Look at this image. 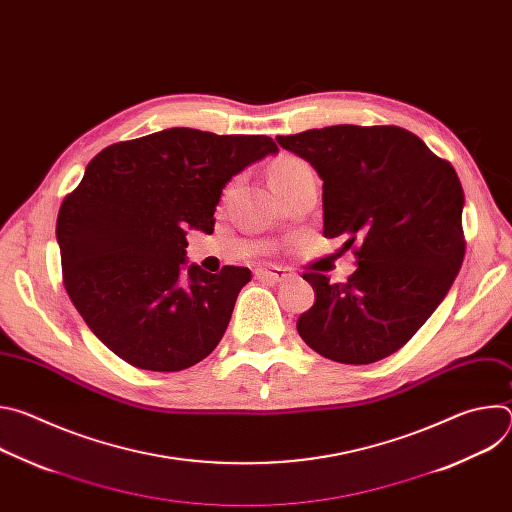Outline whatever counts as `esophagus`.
Masks as SVG:
<instances>
[{"label":"esophagus","instance_id":"obj_1","mask_svg":"<svg viewBox=\"0 0 512 512\" xmlns=\"http://www.w3.org/2000/svg\"><path fill=\"white\" fill-rule=\"evenodd\" d=\"M255 275H257V279H267L273 283H279V281H285L291 277V273L281 267H259V269H255Z\"/></svg>","mask_w":512,"mask_h":512}]
</instances>
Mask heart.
Listing matches in <instances>:
<instances>
[{
  "label": "heart",
  "instance_id": "obj_1",
  "mask_svg": "<svg viewBox=\"0 0 512 512\" xmlns=\"http://www.w3.org/2000/svg\"><path fill=\"white\" fill-rule=\"evenodd\" d=\"M298 166H304V162H300V160H294V158H285V160L277 162V164L271 168V174H269V178H271V176H281V174H287V172H291V170H296Z\"/></svg>",
  "mask_w": 512,
  "mask_h": 512
}]
</instances>
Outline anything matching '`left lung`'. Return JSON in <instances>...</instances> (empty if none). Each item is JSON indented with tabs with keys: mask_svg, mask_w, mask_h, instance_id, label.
I'll use <instances>...</instances> for the list:
<instances>
[{
	"mask_svg": "<svg viewBox=\"0 0 512 512\" xmlns=\"http://www.w3.org/2000/svg\"><path fill=\"white\" fill-rule=\"evenodd\" d=\"M275 139L324 180V237L358 245L346 283L304 273L316 302L298 318L300 336L342 364L397 352L442 304L464 261L454 166L397 125H330Z\"/></svg>",
	"mask_w": 512,
	"mask_h": 512,
	"instance_id": "1",
	"label": "left lung"
}]
</instances>
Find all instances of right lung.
I'll list each match as a JSON object with an SVG mask.
<instances>
[{
	"instance_id": "right-lung-1",
	"label": "right lung",
	"mask_w": 512,
	"mask_h": 512,
	"mask_svg": "<svg viewBox=\"0 0 512 512\" xmlns=\"http://www.w3.org/2000/svg\"><path fill=\"white\" fill-rule=\"evenodd\" d=\"M277 154L267 135L172 127L99 152L58 210L62 279L91 332L143 371H184L221 342L247 267H186L227 182Z\"/></svg>"
}]
</instances>
